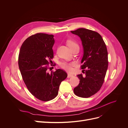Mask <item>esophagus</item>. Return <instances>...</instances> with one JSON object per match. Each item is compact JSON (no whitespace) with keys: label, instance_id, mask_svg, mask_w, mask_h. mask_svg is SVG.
<instances>
[{"label":"esophagus","instance_id":"esophagus-1","mask_svg":"<svg viewBox=\"0 0 128 128\" xmlns=\"http://www.w3.org/2000/svg\"><path fill=\"white\" fill-rule=\"evenodd\" d=\"M74 76L72 75H71V74H68V78H70V77H72Z\"/></svg>","mask_w":128,"mask_h":128}]
</instances>
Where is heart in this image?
<instances>
[{"label":"heart","mask_w":128,"mask_h":128,"mask_svg":"<svg viewBox=\"0 0 128 128\" xmlns=\"http://www.w3.org/2000/svg\"><path fill=\"white\" fill-rule=\"evenodd\" d=\"M67 44L70 47V48L72 50L75 47H79L78 44L73 40H68L67 41ZM75 65V63L73 62H68L63 61L60 63V66L63 69L68 71L71 72L72 70V66Z\"/></svg>","instance_id":"obj_1"}]
</instances>
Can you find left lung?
I'll return each mask as SVG.
<instances>
[{
	"label": "left lung",
	"mask_w": 128,
	"mask_h": 128,
	"mask_svg": "<svg viewBox=\"0 0 128 128\" xmlns=\"http://www.w3.org/2000/svg\"><path fill=\"white\" fill-rule=\"evenodd\" d=\"M70 32L82 40L84 55L81 68L86 75L85 77L82 74L77 75L80 82L74 89V92L78 96L89 98L97 93L104 82L108 68V52L98 32L84 28Z\"/></svg>",
	"instance_id": "8db88e82"
}]
</instances>
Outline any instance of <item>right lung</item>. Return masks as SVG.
<instances>
[{
  "label": "right lung",
  "instance_id": "right-lung-1",
  "mask_svg": "<svg viewBox=\"0 0 128 128\" xmlns=\"http://www.w3.org/2000/svg\"><path fill=\"white\" fill-rule=\"evenodd\" d=\"M53 37L44 33L32 35L23 43L18 56L19 69L25 85L34 96L42 101L54 98L60 83L68 77L60 69L48 72V60L53 58Z\"/></svg>",
  "mask_w": 128,
  "mask_h": 128
}]
</instances>
